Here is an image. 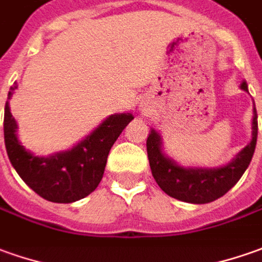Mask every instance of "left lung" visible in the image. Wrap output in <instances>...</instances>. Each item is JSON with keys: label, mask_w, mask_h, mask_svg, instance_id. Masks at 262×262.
Instances as JSON below:
<instances>
[{"label": "left lung", "mask_w": 262, "mask_h": 262, "mask_svg": "<svg viewBox=\"0 0 262 262\" xmlns=\"http://www.w3.org/2000/svg\"><path fill=\"white\" fill-rule=\"evenodd\" d=\"M241 90L248 93L247 81L241 83ZM258 120L255 104L252 107L251 140L227 165L218 168L183 166L163 152L161 133L154 127L146 140L149 165L155 181L162 191L172 198L188 204H208L224 196L235 185L250 165L255 150Z\"/></svg>", "instance_id": "left-lung-1"}]
</instances>
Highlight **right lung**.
I'll list each match as a JSON object with an SVG mask.
<instances>
[{
    "instance_id": "1",
    "label": "right lung",
    "mask_w": 262,
    "mask_h": 262,
    "mask_svg": "<svg viewBox=\"0 0 262 262\" xmlns=\"http://www.w3.org/2000/svg\"><path fill=\"white\" fill-rule=\"evenodd\" d=\"M17 87V83L11 86L8 100ZM8 100L4 112V140L10 162L19 178L35 193L57 204L76 202L97 188L112 146L133 120L132 113L110 115L70 149L50 156H37L27 150L18 140V124L12 117Z\"/></svg>"
}]
</instances>
